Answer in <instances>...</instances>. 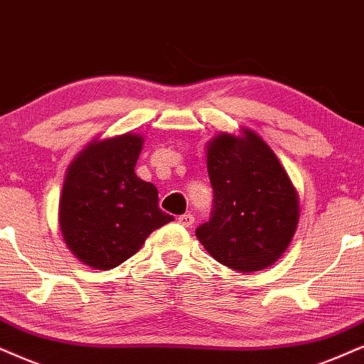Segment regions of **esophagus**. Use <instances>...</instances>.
<instances>
[{"instance_id": "1", "label": "esophagus", "mask_w": 364, "mask_h": 364, "mask_svg": "<svg viewBox=\"0 0 364 364\" xmlns=\"http://www.w3.org/2000/svg\"><path fill=\"white\" fill-rule=\"evenodd\" d=\"M178 222H179V225H183V227H191V225L195 223V216H193L191 213H185V215L178 216Z\"/></svg>"}]
</instances>
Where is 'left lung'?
Returning <instances> with one entry per match:
<instances>
[{"instance_id": "obj_1", "label": "left lung", "mask_w": 364, "mask_h": 364, "mask_svg": "<svg viewBox=\"0 0 364 364\" xmlns=\"http://www.w3.org/2000/svg\"><path fill=\"white\" fill-rule=\"evenodd\" d=\"M206 153L213 210L196 238L215 260L238 272L272 265L299 220L297 193L277 156L252 131L245 137L220 134Z\"/></svg>"}]
</instances>
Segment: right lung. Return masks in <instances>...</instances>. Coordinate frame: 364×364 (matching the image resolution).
<instances>
[{"label":"right lung","mask_w":364,"mask_h":364,"mask_svg":"<svg viewBox=\"0 0 364 364\" xmlns=\"http://www.w3.org/2000/svg\"><path fill=\"white\" fill-rule=\"evenodd\" d=\"M142 137L94 141L68 168L60 198V230L85 265L109 270L142 247L174 216L159 208L153 183L136 176Z\"/></svg>","instance_id":"add662e5"}]
</instances>
